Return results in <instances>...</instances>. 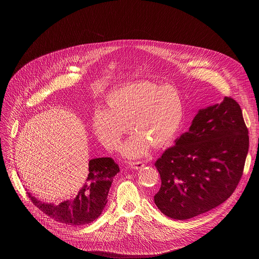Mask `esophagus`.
<instances>
[{
  "label": "esophagus",
  "mask_w": 259,
  "mask_h": 259,
  "mask_svg": "<svg viewBox=\"0 0 259 259\" xmlns=\"http://www.w3.org/2000/svg\"><path fill=\"white\" fill-rule=\"evenodd\" d=\"M143 166H144V163H143V162H141V161L131 162V163H130V167H131L132 169H135V170L140 169V168H142Z\"/></svg>",
  "instance_id": "esophagus-1"
}]
</instances>
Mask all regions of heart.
Returning a JSON list of instances; mask_svg holds the SVG:
<instances>
[{
    "mask_svg": "<svg viewBox=\"0 0 259 259\" xmlns=\"http://www.w3.org/2000/svg\"><path fill=\"white\" fill-rule=\"evenodd\" d=\"M183 117V103L174 88L152 82L129 83L107 95L106 108L95 110L92 129L100 143L115 150L129 126L134 133L123 143L121 153L137 159L149 153L151 144L159 149L170 143Z\"/></svg>",
    "mask_w": 259,
    "mask_h": 259,
    "instance_id": "1",
    "label": "heart"
}]
</instances>
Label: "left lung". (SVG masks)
Wrapping results in <instances>:
<instances>
[{"instance_id": "1", "label": "left lung", "mask_w": 259, "mask_h": 259, "mask_svg": "<svg viewBox=\"0 0 259 259\" xmlns=\"http://www.w3.org/2000/svg\"><path fill=\"white\" fill-rule=\"evenodd\" d=\"M248 149V129L235 99L200 109L190 130L155 163L162 180L155 204L178 220L223 204L242 177Z\"/></svg>"}]
</instances>
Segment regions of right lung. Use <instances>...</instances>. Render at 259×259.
Wrapping results in <instances>:
<instances>
[{
	"label": "right lung",
	"instance_id": "add662e5",
	"mask_svg": "<svg viewBox=\"0 0 259 259\" xmlns=\"http://www.w3.org/2000/svg\"><path fill=\"white\" fill-rule=\"evenodd\" d=\"M120 172L112 158L89 161V174L78 195L61 203H45L27 193L30 201L46 215L67 226H84L98 218L106 203L114 177Z\"/></svg>",
	"mask_w": 259,
	"mask_h": 259
}]
</instances>
